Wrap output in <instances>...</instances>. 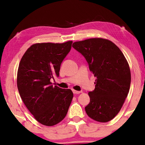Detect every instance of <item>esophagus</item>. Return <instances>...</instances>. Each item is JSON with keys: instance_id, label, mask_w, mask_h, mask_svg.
<instances>
[{"instance_id": "esophagus-1", "label": "esophagus", "mask_w": 145, "mask_h": 145, "mask_svg": "<svg viewBox=\"0 0 145 145\" xmlns=\"http://www.w3.org/2000/svg\"><path fill=\"white\" fill-rule=\"evenodd\" d=\"M73 93H74V94H79V93H81V91H76V90L73 89Z\"/></svg>"}]
</instances>
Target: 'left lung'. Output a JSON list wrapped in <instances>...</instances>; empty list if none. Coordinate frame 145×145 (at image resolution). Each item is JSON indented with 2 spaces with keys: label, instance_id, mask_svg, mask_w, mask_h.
Returning <instances> with one entry per match:
<instances>
[{
  "label": "left lung",
  "instance_id": "8db88e82",
  "mask_svg": "<svg viewBox=\"0 0 145 145\" xmlns=\"http://www.w3.org/2000/svg\"><path fill=\"white\" fill-rule=\"evenodd\" d=\"M72 46L85 57L96 77L85 111L95 121H109L120 112L129 91L131 74L128 62L114 43L104 38L76 41Z\"/></svg>",
  "mask_w": 145,
  "mask_h": 145
}]
</instances>
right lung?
<instances>
[{"label": "right lung", "mask_w": 145, "mask_h": 145, "mask_svg": "<svg viewBox=\"0 0 145 145\" xmlns=\"http://www.w3.org/2000/svg\"><path fill=\"white\" fill-rule=\"evenodd\" d=\"M72 41L31 45L22 57L17 73V87L24 104L42 125L53 126L67 115L73 95L70 89L53 86L61 64L71 50Z\"/></svg>", "instance_id": "add662e5"}]
</instances>
